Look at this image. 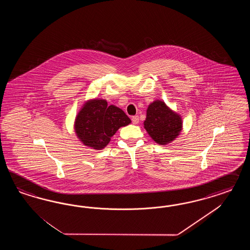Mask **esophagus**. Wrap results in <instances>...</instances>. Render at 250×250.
<instances>
[{"instance_id":"obj_1","label":"esophagus","mask_w":250,"mask_h":250,"mask_svg":"<svg viewBox=\"0 0 250 250\" xmlns=\"http://www.w3.org/2000/svg\"><path fill=\"white\" fill-rule=\"evenodd\" d=\"M138 122H139V117H138L137 115L132 116V123H133L134 125H137V124H138Z\"/></svg>"}]
</instances>
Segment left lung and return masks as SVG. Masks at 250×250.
<instances>
[{"instance_id": "8db88e82", "label": "left lung", "mask_w": 250, "mask_h": 250, "mask_svg": "<svg viewBox=\"0 0 250 250\" xmlns=\"http://www.w3.org/2000/svg\"><path fill=\"white\" fill-rule=\"evenodd\" d=\"M182 118L163 101L156 100L146 109L144 128L152 139L159 145L171 143L180 136Z\"/></svg>"}]
</instances>
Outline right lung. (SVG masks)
<instances>
[{
  "mask_svg": "<svg viewBox=\"0 0 250 250\" xmlns=\"http://www.w3.org/2000/svg\"><path fill=\"white\" fill-rule=\"evenodd\" d=\"M130 123V118L119 107L108 105L104 99H89L76 115L74 131L84 146L102 150L118 129Z\"/></svg>",
  "mask_w": 250,
  "mask_h": 250,
  "instance_id": "add662e5",
  "label": "right lung"
}]
</instances>
